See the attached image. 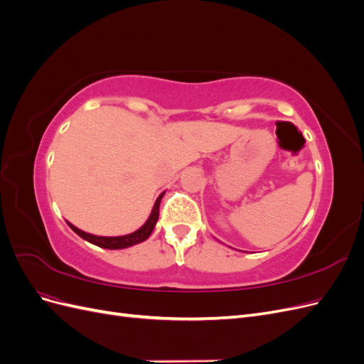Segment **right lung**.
<instances>
[{"label":"right lung","instance_id":"add662e5","mask_svg":"<svg viewBox=\"0 0 364 364\" xmlns=\"http://www.w3.org/2000/svg\"><path fill=\"white\" fill-rule=\"evenodd\" d=\"M162 196H164V193L156 199L155 206H153V211H151L147 222L142 225V228L135 230L134 234L123 235V237H97V235H91V234L83 232V230L77 229L71 223H68V225H70V228L74 230L77 235L82 237L86 241H90V243H92V245H95L98 247H105V249H124V247H129V246H134V245L141 243V241H146L150 237V234L153 232V229H155V225H156L158 218H159V205H161Z\"/></svg>","mask_w":364,"mask_h":364}]
</instances>
